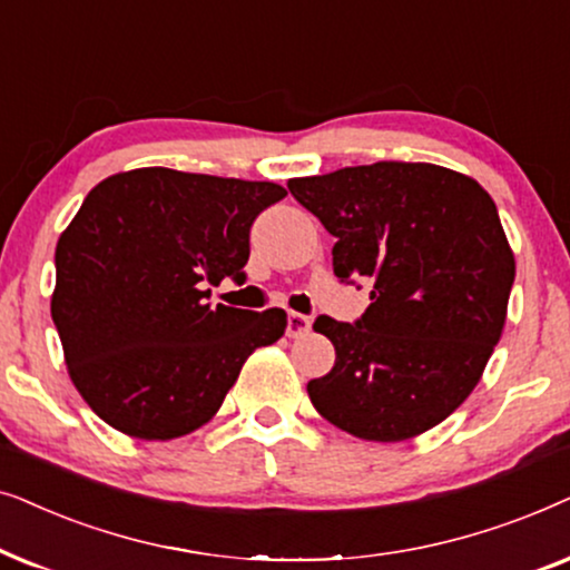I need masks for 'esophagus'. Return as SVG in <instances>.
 <instances>
[{
  "label": "esophagus",
  "mask_w": 570,
  "mask_h": 570,
  "mask_svg": "<svg viewBox=\"0 0 570 570\" xmlns=\"http://www.w3.org/2000/svg\"><path fill=\"white\" fill-rule=\"evenodd\" d=\"M309 328H313V321H309L307 315H299V313L286 315V336H289V338L307 336Z\"/></svg>",
  "instance_id": "1"
}]
</instances>
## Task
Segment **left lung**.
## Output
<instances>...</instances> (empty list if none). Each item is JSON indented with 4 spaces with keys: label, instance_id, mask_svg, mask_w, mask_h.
<instances>
[{
    "label": "left lung",
    "instance_id": "8db88e82",
    "mask_svg": "<svg viewBox=\"0 0 570 570\" xmlns=\"http://www.w3.org/2000/svg\"><path fill=\"white\" fill-rule=\"evenodd\" d=\"M321 218L338 281L370 284L360 321L317 315L336 364L307 383L348 435L399 443L435 428L480 383L500 341L515 263L492 197L435 164L377 161L289 179Z\"/></svg>",
    "mask_w": 570,
    "mask_h": 570
}]
</instances>
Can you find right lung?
<instances>
[{
    "mask_svg": "<svg viewBox=\"0 0 570 570\" xmlns=\"http://www.w3.org/2000/svg\"><path fill=\"white\" fill-rule=\"evenodd\" d=\"M286 197L273 181L164 166L98 181L57 242L51 321L70 377L114 430L181 438L206 424L286 313L210 307L208 284H245L249 229Z\"/></svg>",
    "mask_w": 570,
    "mask_h": 570,
    "instance_id": "add662e5",
    "label": "right lung"
}]
</instances>
